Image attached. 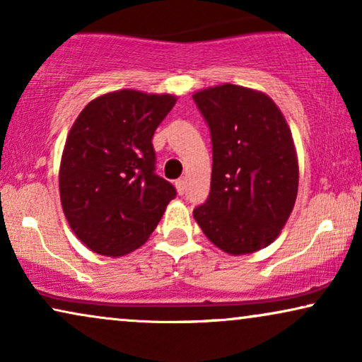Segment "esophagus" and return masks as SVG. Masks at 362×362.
<instances>
[{
  "label": "esophagus",
  "instance_id": "esophagus-1",
  "mask_svg": "<svg viewBox=\"0 0 362 362\" xmlns=\"http://www.w3.org/2000/svg\"><path fill=\"white\" fill-rule=\"evenodd\" d=\"M176 189H177V194H185L186 192V177H180V180H176Z\"/></svg>",
  "mask_w": 362,
  "mask_h": 362
}]
</instances>
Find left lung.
I'll return each instance as SVG.
<instances>
[{
    "mask_svg": "<svg viewBox=\"0 0 362 362\" xmlns=\"http://www.w3.org/2000/svg\"><path fill=\"white\" fill-rule=\"evenodd\" d=\"M211 130V192L192 216L212 244L230 255L272 244L298 192V160L285 117L264 92L232 86L196 92Z\"/></svg>",
    "mask_w": 362,
    "mask_h": 362,
    "instance_id": "obj_1",
    "label": "left lung"
}]
</instances>
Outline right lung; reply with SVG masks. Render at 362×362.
Instances as JSON below:
<instances>
[{
	"label": "right lung",
	"instance_id": "1",
	"mask_svg": "<svg viewBox=\"0 0 362 362\" xmlns=\"http://www.w3.org/2000/svg\"><path fill=\"white\" fill-rule=\"evenodd\" d=\"M175 103L170 93L125 88L93 98L74 122L59 192L74 234L95 254L136 250L176 197L175 186L155 173L151 143Z\"/></svg>",
	"mask_w": 362,
	"mask_h": 362
}]
</instances>
